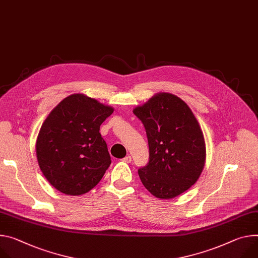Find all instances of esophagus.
<instances>
[{"label":"esophagus","mask_w":258,"mask_h":258,"mask_svg":"<svg viewBox=\"0 0 258 258\" xmlns=\"http://www.w3.org/2000/svg\"><path fill=\"white\" fill-rule=\"evenodd\" d=\"M122 161H124V162H127V163H130V162L132 161V156H130V155L125 156L124 158H122Z\"/></svg>","instance_id":"1"}]
</instances>
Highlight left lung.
<instances>
[{
	"label": "left lung",
	"mask_w": 258,
	"mask_h": 258,
	"mask_svg": "<svg viewBox=\"0 0 258 258\" xmlns=\"http://www.w3.org/2000/svg\"><path fill=\"white\" fill-rule=\"evenodd\" d=\"M134 114L142 121L148 139V163L138 170L145 188L163 200L190 188L204 169L206 146L189 107L162 92L137 107Z\"/></svg>",
	"instance_id": "1"
}]
</instances>
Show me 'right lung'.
Returning <instances> with one entry per match:
<instances>
[{
	"mask_svg": "<svg viewBox=\"0 0 258 258\" xmlns=\"http://www.w3.org/2000/svg\"><path fill=\"white\" fill-rule=\"evenodd\" d=\"M113 113L84 95L63 99L43 122L36 151L39 167L58 191L80 196L92 189L111 165L100 126Z\"/></svg>",
	"mask_w": 258,
	"mask_h": 258,
	"instance_id": "1",
	"label": "right lung"
}]
</instances>
